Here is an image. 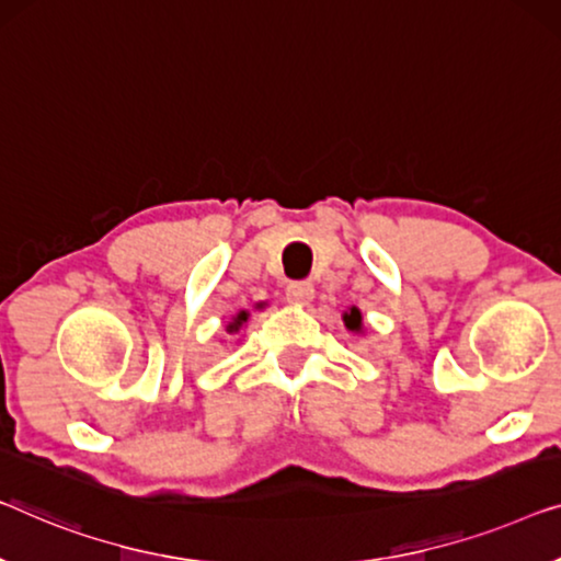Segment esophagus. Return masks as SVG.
Returning <instances> with one entry per match:
<instances>
[{"mask_svg": "<svg viewBox=\"0 0 561 561\" xmlns=\"http://www.w3.org/2000/svg\"><path fill=\"white\" fill-rule=\"evenodd\" d=\"M286 296L290 304H308V300L313 298V286L308 280H294L288 283Z\"/></svg>", "mask_w": 561, "mask_h": 561, "instance_id": "1", "label": "esophagus"}]
</instances>
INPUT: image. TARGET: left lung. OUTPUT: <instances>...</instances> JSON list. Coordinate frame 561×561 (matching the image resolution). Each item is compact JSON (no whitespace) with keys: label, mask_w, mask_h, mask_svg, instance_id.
I'll return each instance as SVG.
<instances>
[{"label":"left lung","mask_w":561,"mask_h":561,"mask_svg":"<svg viewBox=\"0 0 561 561\" xmlns=\"http://www.w3.org/2000/svg\"><path fill=\"white\" fill-rule=\"evenodd\" d=\"M344 327L348 331H354V334H362L364 331V323H362V311L356 306L348 308V311L344 313Z\"/></svg>","instance_id":"obj_1"}]
</instances>
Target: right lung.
Returning a JSON list of instances; mask_svg holds the SVG:
<instances>
[{"mask_svg":"<svg viewBox=\"0 0 561 561\" xmlns=\"http://www.w3.org/2000/svg\"><path fill=\"white\" fill-rule=\"evenodd\" d=\"M248 311H240L238 316H234V319L230 321V327H227V331H230V334H238V331H240V327H242V323H245L248 321Z\"/></svg>","mask_w":561,"mask_h":561,"instance_id":"add662e5","label":"right lung"}]
</instances>
